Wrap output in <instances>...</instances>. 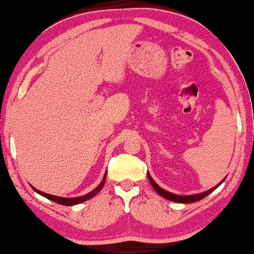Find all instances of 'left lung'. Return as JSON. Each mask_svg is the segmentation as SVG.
<instances>
[{"instance_id":"left-lung-1","label":"left lung","mask_w":254,"mask_h":254,"mask_svg":"<svg viewBox=\"0 0 254 254\" xmlns=\"http://www.w3.org/2000/svg\"><path fill=\"white\" fill-rule=\"evenodd\" d=\"M147 177H148V180H150V183L152 184V187H153V189L156 190V191L159 193L160 196H163L164 198H166V199H170V201H174V202H178V203H193V202H197V201H199V199H202V198H204L205 196H208L209 195V193L211 192V191H214V190L216 189L217 187L220 186V184L222 183H220V184H217L216 187H214V188H211L210 190H208V191H205V192H202V193H197V195H189V196H180V195H175V193H171V192H169V191H166V190H164V189H162V188H160L159 186H158V184L156 183V182H154L153 180H152V177L150 176V174H147Z\"/></svg>"}]
</instances>
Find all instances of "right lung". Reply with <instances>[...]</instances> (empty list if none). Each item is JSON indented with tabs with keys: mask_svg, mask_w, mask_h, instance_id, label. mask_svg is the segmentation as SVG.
Wrapping results in <instances>:
<instances>
[{
	"mask_svg": "<svg viewBox=\"0 0 254 254\" xmlns=\"http://www.w3.org/2000/svg\"><path fill=\"white\" fill-rule=\"evenodd\" d=\"M106 177H107V174L104 175V177H103L102 182H101V183H100V186H98V187L96 188V189H94V190H92L91 192L86 193V195H84V196H80V197H73V198H64V197H58V196L49 195V193H45V192H43V191H39V190L34 189V188H33V189H34L35 191H37L38 193H40L41 196H44V197H46V198L51 199V201L56 202V203H59V204H63V205H73V204H78V203H82V202L86 201V199H89V198L94 197V196L96 195L97 192H100V191H101V189H102L103 186H104V182H106Z\"/></svg>",
	"mask_w": 254,
	"mask_h": 254,
	"instance_id": "obj_1",
	"label": "right lung"
}]
</instances>
